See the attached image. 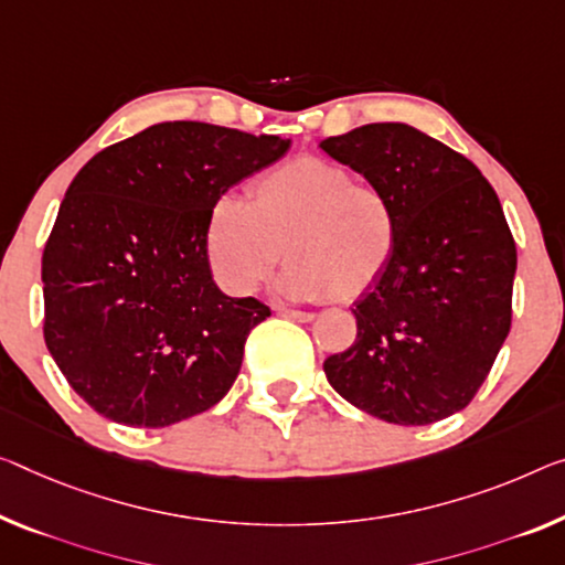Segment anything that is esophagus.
Listing matches in <instances>:
<instances>
[{"instance_id": "34e87169", "label": "esophagus", "mask_w": 565, "mask_h": 565, "mask_svg": "<svg viewBox=\"0 0 565 565\" xmlns=\"http://www.w3.org/2000/svg\"><path fill=\"white\" fill-rule=\"evenodd\" d=\"M282 316H288V318H292V320H300V323H310L312 318V312H308V310H292V308H285L282 310Z\"/></svg>"}]
</instances>
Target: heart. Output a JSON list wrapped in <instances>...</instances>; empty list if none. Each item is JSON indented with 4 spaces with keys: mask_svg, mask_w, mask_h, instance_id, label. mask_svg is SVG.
I'll return each mask as SVG.
<instances>
[{
    "mask_svg": "<svg viewBox=\"0 0 565 565\" xmlns=\"http://www.w3.org/2000/svg\"><path fill=\"white\" fill-rule=\"evenodd\" d=\"M398 239L394 196L320 156L259 173L249 204L222 196L206 220V257L224 290L253 292L285 253L280 288L298 300H359L392 267Z\"/></svg>",
    "mask_w": 565,
    "mask_h": 565,
    "instance_id": "obj_1",
    "label": "heart"
}]
</instances>
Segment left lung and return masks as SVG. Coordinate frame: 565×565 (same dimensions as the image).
<instances>
[{
	"mask_svg": "<svg viewBox=\"0 0 565 565\" xmlns=\"http://www.w3.org/2000/svg\"><path fill=\"white\" fill-rule=\"evenodd\" d=\"M394 196L402 239L353 302L355 341L323 371L345 402L422 427L472 402L513 320L515 239L470 159L406 124H369L320 143Z\"/></svg>",
	"mask_w": 565,
	"mask_h": 565,
	"instance_id": "1",
	"label": "left lung"
}]
</instances>
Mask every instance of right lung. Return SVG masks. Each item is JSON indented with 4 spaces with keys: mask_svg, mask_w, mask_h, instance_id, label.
<instances>
[{
    "mask_svg": "<svg viewBox=\"0 0 565 565\" xmlns=\"http://www.w3.org/2000/svg\"><path fill=\"white\" fill-rule=\"evenodd\" d=\"M288 149L290 138L173 120L77 171L42 253V331L95 412L161 429L230 392L270 308L216 288L206 220L230 186Z\"/></svg>",
    "mask_w": 565,
    "mask_h": 565,
    "instance_id": "1",
    "label": "right lung"
}]
</instances>
